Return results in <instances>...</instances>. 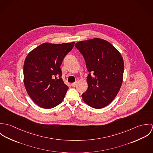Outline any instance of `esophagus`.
Listing matches in <instances>:
<instances>
[{
	"instance_id": "34e87169",
	"label": "esophagus",
	"mask_w": 153,
	"mask_h": 153,
	"mask_svg": "<svg viewBox=\"0 0 153 153\" xmlns=\"http://www.w3.org/2000/svg\"><path fill=\"white\" fill-rule=\"evenodd\" d=\"M76 84H77V82H74V83H72V84H71V85H72L73 87H75L76 85Z\"/></svg>"
}]
</instances>
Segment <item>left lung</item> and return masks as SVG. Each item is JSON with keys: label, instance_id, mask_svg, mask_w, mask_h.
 <instances>
[{"label": "left lung", "instance_id": "obj_1", "mask_svg": "<svg viewBox=\"0 0 153 153\" xmlns=\"http://www.w3.org/2000/svg\"><path fill=\"white\" fill-rule=\"evenodd\" d=\"M75 46L83 55L89 72L88 87L82 98L90 107L102 108L113 101L122 85L123 57L112 44L100 38L81 41Z\"/></svg>", "mask_w": 153, "mask_h": 153}]
</instances>
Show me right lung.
I'll return each mask as SVG.
<instances>
[{"mask_svg": "<svg viewBox=\"0 0 153 153\" xmlns=\"http://www.w3.org/2000/svg\"><path fill=\"white\" fill-rule=\"evenodd\" d=\"M74 44L44 43L27 55L23 65L25 87L40 107L50 109L64 100L69 88L62 79L60 66Z\"/></svg>", "mask_w": 153, "mask_h": 153, "instance_id": "obj_1", "label": "right lung"}]
</instances>
